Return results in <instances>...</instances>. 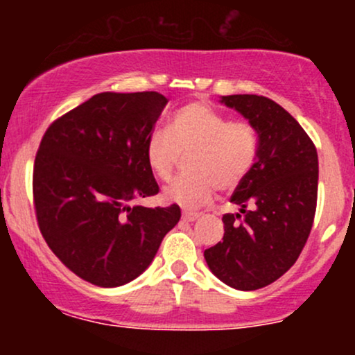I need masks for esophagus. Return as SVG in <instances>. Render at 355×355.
Instances as JSON below:
<instances>
[{"label": "esophagus", "instance_id": "esophagus-1", "mask_svg": "<svg viewBox=\"0 0 355 355\" xmlns=\"http://www.w3.org/2000/svg\"><path fill=\"white\" fill-rule=\"evenodd\" d=\"M182 218L187 220V222H195L197 218H200V214H197V211H191V210H183Z\"/></svg>", "mask_w": 355, "mask_h": 355}]
</instances>
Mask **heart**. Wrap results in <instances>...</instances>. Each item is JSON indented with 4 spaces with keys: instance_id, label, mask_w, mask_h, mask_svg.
<instances>
[{
    "instance_id": "obj_1",
    "label": "heart",
    "mask_w": 355,
    "mask_h": 355,
    "mask_svg": "<svg viewBox=\"0 0 355 355\" xmlns=\"http://www.w3.org/2000/svg\"><path fill=\"white\" fill-rule=\"evenodd\" d=\"M259 138L248 121H230L207 103L178 108L166 132L157 130L145 144V158L155 177L172 180L180 158L190 155L187 170L164 191L166 202L183 207L209 203L222 190H234L254 166Z\"/></svg>"
}]
</instances>
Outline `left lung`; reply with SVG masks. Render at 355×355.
Returning <instances> with one entry per match:
<instances>
[{
	"label": "left lung",
	"mask_w": 355,
	"mask_h": 355,
	"mask_svg": "<svg viewBox=\"0 0 355 355\" xmlns=\"http://www.w3.org/2000/svg\"><path fill=\"white\" fill-rule=\"evenodd\" d=\"M220 101L254 125L259 148L254 166L230 198L242 207L240 214L223 215L222 242L203 255L223 284L257 291L294 266L307 242L317 207L319 158L299 121L274 100L229 95Z\"/></svg>",
	"instance_id": "1"
}]
</instances>
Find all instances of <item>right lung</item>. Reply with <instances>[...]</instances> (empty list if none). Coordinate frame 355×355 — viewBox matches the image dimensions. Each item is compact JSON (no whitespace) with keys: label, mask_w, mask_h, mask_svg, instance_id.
Masks as SVG:
<instances>
[{"label":"right lung","mask_w":355,"mask_h":355,"mask_svg":"<svg viewBox=\"0 0 355 355\" xmlns=\"http://www.w3.org/2000/svg\"><path fill=\"white\" fill-rule=\"evenodd\" d=\"M168 100L157 92L92 96L48 126L33 168L43 239L73 274L120 287L145 272L180 207L128 203L158 193L145 144Z\"/></svg>","instance_id":"1"}]
</instances>
